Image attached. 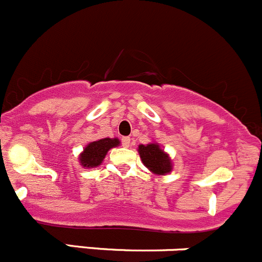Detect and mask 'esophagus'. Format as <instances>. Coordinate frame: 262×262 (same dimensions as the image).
Wrapping results in <instances>:
<instances>
[{
  "instance_id": "obj_1",
  "label": "esophagus",
  "mask_w": 262,
  "mask_h": 262,
  "mask_svg": "<svg viewBox=\"0 0 262 262\" xmlns=\"http://www.w3.org/2000/svg\"><path fill=\"white\" fill-rule=\"evenodd\" d=\"M130 142H131V139L128 136H125V137H122V145L125 147H128L130 146Z\"/></svg>"
}]
</instances>
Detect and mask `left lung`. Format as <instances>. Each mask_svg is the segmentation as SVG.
Returning <instances> with one entry per match:
<instances>
[{
  "label": "left lung",
  "instance_id": "8db88e82",
  "mask_svg": "<svg viewBox=\"0 0 262 262\" xmlns=\"http://www.w3.org/2000/svg\"><path fill=\"white\" fill-rule=\"evenodd\" d=\"M137 151H139L140 158H141L145 167L151 170L154 174L164 176L172 170V160H170L169 155L164 150L160 149L159 144H157V142L139 145Z\"/></svg>",
  "mask_w": 262,
  "mask_h": 262
}]
</instances>
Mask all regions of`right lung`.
Returning <instances> with one entry per match:
<instances>
[{
	"mask_svg": "<svg viewBox=\"0 0 262 262\" xmlns=\"http://www.w3.org/2000/svg\"><path fill=\"white\" fill-rule=\"evenodd\" d=\"M118 145H120V140L116 139V137L115 139L105 137V139H100L98 141L90 142V144L85 146L84 151L80 154V164L86 168L98 167V165L102 164L108 150L118 146Z\"/></svg>",
	"mask_w": 262,
	"mask_h": 262,
	"instance_id": "obj_1",
	"label": "right lung"
}]
</instances>
